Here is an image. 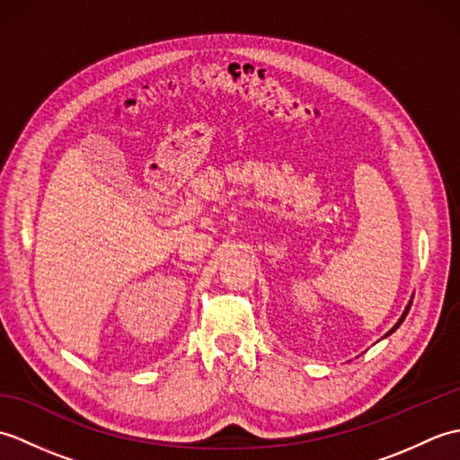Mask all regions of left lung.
Here are the masks:
<instances>
[{"mask_svg":"<svg viewBox=\"0 0 460 460\" xmlns=\"http://www.w3.org/2000/svg\"><path fill=\"white\" fill-rule=\"evenodd\" d=\"M409 308H411V302H409V305H407V308H405V312H403V316H402V318H399V322H397V324H395V326H394V328H392V330H389V332H387V334H385V336H389V334H392V332H395V330H397V328H399V326H402V322H403V320H405V316H407V312H409Z\"/></svg>","mask_w":460,"mask_h":460,"instance_id":"left-lung-1","label":"left lung"}]
</instances>
